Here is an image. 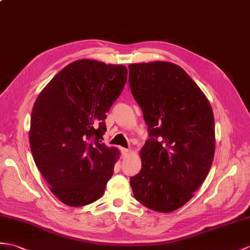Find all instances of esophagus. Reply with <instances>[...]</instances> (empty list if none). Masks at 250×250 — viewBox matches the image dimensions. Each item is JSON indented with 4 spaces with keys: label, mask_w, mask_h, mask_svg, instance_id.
I'll return each instance as SVG.
<instances>
[{
    "label": "esophagus",
    "mask_w": 250,
    "mask_h": 250,
    "mask_svg": "<svg viewBox=\"0 0 250 250\" xmlns=\"http://www.w3.org/2000/svg\"><path fill=\"white\" fill-rule=\"evenodd\" d=\"M121 153H123L124 156H126V155H129V154L131 153V150H130V149L123 148V149H121Z\"/></svg>",
    "instance_id": "34e87169"
}]
</instances>
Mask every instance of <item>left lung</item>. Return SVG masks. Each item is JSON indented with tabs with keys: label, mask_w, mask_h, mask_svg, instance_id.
Returning <instances> with one entry per match:
<instances>
[{
	"label": "left lung",
	"mask_w": 250,
	"mask_h": 250,
	"mask_svg": "<svg viewBox=\"0 0 250 250\" xmlns=\"http://www.w3.org/2000/svg\"><path fill=\"white\" fill-rule=\"evenodd\" d=\"M129 84L150 138L142 169L130 178L138 202L168 213L181 208L207 178L215 152L210 102L181 67L153 62L129 65Z\"/></svg>",
	"instance_id": "1"
}]
</instances>
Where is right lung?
I'll return each mask as SVG.
<instances>
[{"label":"right lung","mask_w":250,"mask_h":250,"mask_svg":"<svg viewBox=\"0 0 250 250\" xmlns=\"http://www.w3.org/2000/svg\"><path fill=\"white\" fill-rule=\"evenodd\" d=\"M123 65L80 60L40 92L31 115L30 145L39 171L62 202L82 207L101 198L118 149L102 143L106 113L126 82Z\"/></svg>","instance_id":"add662e5"}]
</instances>
